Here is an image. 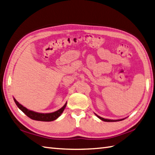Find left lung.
Wrapping results in <instances>:
<instances>
[{"label": "left lung", "instance_id": "1", "mask_svg": "<svg viewBox=\"0 0 155 155\" xmlns=\"http://www.w3.org/2000/svg\"><path fill=\"white\" fill-rule=\"evenodd\" d=\"M97 116V115H96ZM98 116L100 120H102V121H108V122H111V121H121V120H124V119H121V120H107V119H104V118H102V117H100V116Z\"/></svg>", "mask_w": 155, "mask_h": 155}]
</instances>
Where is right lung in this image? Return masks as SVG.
<instances>
[{"label": "right lung", "instance_id": "right-lung-1", "mask_svg": "<svg viewBox=\"0 0 155 155\" xmlns=\"http://www.w3.org/2000/svg\"><path fill=\"white\" fill-rule=\"evenodd\" d=\"M14 102H15L17 106L28 117L31 118V120H37V121H51L56 120V119L58 118L61 116V114L63 113V111H64V108H65V107L67 106V103H66L61 109L55 111V112L50 113V114H40V113H37V112H35V111L28 110L27 108H26V107H24L22 105H21L18 102L15 98H14Z\"/></svg>", "mask_w": 155, "mask_h": 155}]
</instances>
